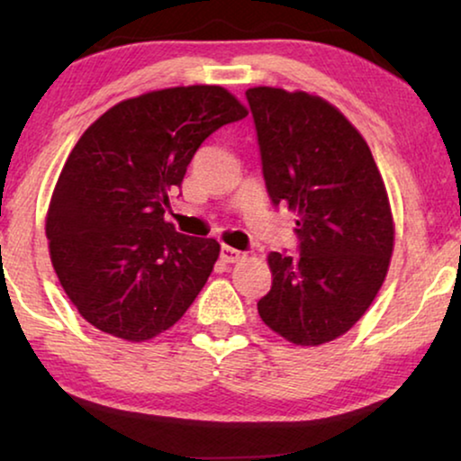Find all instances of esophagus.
<instances>
[{"mask_svg":"<svg viewBox=\"0 0 461 461\" xmlns=\"http://www.w3.org/2000/svg\"><path fill=\"white\" fill-rule=\"evenodd\" d=\"M243 258V251H239L235 248H229V245H222V249H220V260L226 262V264H235Z\"/></svg>","mask_w":461,"mask_h":461,"instance_id":"obj_1","label":"esophagus"}]
</instances>
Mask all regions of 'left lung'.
Instances as JSON below:
<instances>
[{
  "instance_id": "obj_1",
  "label": "left lung",
  "mask_w": 461,
  "mask_h": 461,
  "mask_svg": "<svg viewBox=\"0 0 461 461\" xmlns=\"http://www.w3.org/2000/svg\"><path fill=\"white\" fill-rule=\"evenodd\" d=\"M262 172L275 205L298 213L300 256L270 251L260 319L295 346L344 336L375 300L394 248L382 174L358 130L306 92L249 87Z\"/></svg>"
}]
</instances>
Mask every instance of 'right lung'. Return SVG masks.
<instances>
[{
    "label": "right lung",
    "mask_w": 461,
    "mask_h": 461,
    "mask_svg": "<svg viewBox=\"0 0 461 461\" xmlns=\"http://www.w3.org/2000/svg\"><path fill=\"white\" fill-rule=\"evenodd\" d=\"M248 109L220 86L147 92L87 128L50 199L46 237L62 289L109 336L144 342L178 323L220 256L163 213L201 142Z\"/></svg>",
    "instance_id": "1"
}]
</instances>
